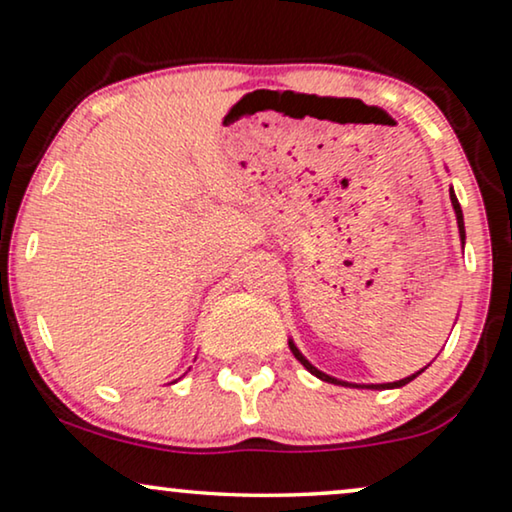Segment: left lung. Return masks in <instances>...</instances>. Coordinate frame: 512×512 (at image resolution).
<instances>
[{
	"instance_id": "1",
	"label": "left lung",
	"mask_w": 512,
	"mask_h": 512,
	"mask_svg": "<svg viewBox=\"0 0 512 512\" xmlns=\"http://www.w3.org/2000/svg\"><path fill=\"white\" fill-rule=\"evenodd\" d=\"M450 200H452V207H454V214H457V223H459V235H461V242H464V237H466V230H464V214H461V205H459V200H457V195H454V191H450ZM289 347H291V352H293V356H296V359L303 363V366L310 370V373L314 375V377H319V380H324V382H331V384H345V387H359V384H349V382H342V380H335V377H331V375H326V373H321V370H317L312 366L310 361L305 359L303 354L298 352V347L293 345V342L289 340ZM424 373V368L419 370V373H415V375H410V377H405V380H398V382H389V384H368L366 389H396V387H403V384H408V382H412L415 380L417 375H422ZM363 389V387H361Z\"/></svg>"
}]
</instances>
